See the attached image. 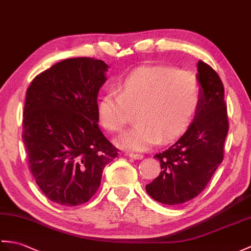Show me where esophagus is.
I'll list each match as a JSON object with an SVG mask.
<instances>
[{"label": "esophagus", "instance_id": "obj_1", "mask_svg": "<svg viewBox=\"0 0 251 251\" xmlns=\"http://www.w3.org/2000/svg\"><path fill=\"white\" fill-rule=\"evenodd\" d=\"M126 156H129L133 159H142L143 158V155L142 154H136V153H125Z\"/></svg>", "mask_w": 251, "mask_h": 251}]
</instances>
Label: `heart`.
Masks as SVG:
<instances>
[{"mask_svg": "<svg viewBox=\"0 0 251 251\" xmlns=\"http://www.w3.org/2000/svg\"><path fill=\"white\" fill-rule=\"evenodd\" d=\"M202 85L190 71L169 66L136 69L98 102L100 124L123 133L135 112L137 124L121 140L124 148L144 151L158 140L167 142L187 129L200 108Z\"/></svg>", "mask_w": 251, "mask_h": 251, "instance_id": "obj_1", "label": "heart"}]
</instances>
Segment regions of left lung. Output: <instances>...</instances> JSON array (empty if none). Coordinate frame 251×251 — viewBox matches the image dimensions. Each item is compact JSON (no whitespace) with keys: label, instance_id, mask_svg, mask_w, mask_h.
Listing matches in <instances>:
<instances>
[{"label":"left lung","instance_id":"1","mask_svg":"<svg viewBox=\"0 0 251 251\" xmlns=\"http://www.w3.org/2000/svg\"><path fill=\"white\" fill-rule=\"evenodd\" d=\"M198 78L202 85V100L194 122L170 148L154 157L161 171L147 185L148 194L167 205L194 199L205 189L223 162L229 120L223 81L214 69L198 63Z\"/></svg>","mask_w":251,"mask_h":251}]
</instances>
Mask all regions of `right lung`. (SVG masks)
<instances>
[{
	"mask_svg": "<svg viewBox=\"0 0 251 251\" xmlns=\"http://www.w3.org/2000/svg\"><path fill=\"white\" fill-rule=\"evenodd\" d=\"M107 68L94 57L66 59L37 75L26 91L22 139L28 168L57 204L91 200L103 168L119 156L98 126L97 95Z\"/></svg>",
	"mask_w": 251,
	"mask_h": 251,
	"instance_id": "1",
	"label": "right lung"
}]
</instances>
